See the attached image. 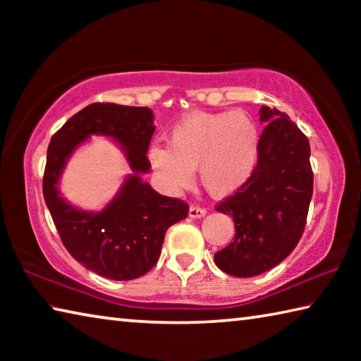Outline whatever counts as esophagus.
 Here are the masks:
<instances>
[{"label":"esophagus","instance_id":"1","mask_svg":"<svg viewBox=\"0 0 361 361\" xmlns=\"http://www.w3.org/2000/svg\"><path fill=\"white\" fill-rule=\"evenodd\" d=\"M207 213L205 209L200 205H191L189 207V218H202Z\"/></svg>","mask_w":361,"mask_h":361}]
</instances>
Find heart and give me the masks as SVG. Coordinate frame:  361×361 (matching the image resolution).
Returning <instances> with one entry per match:
<instances>
[{
	"mask_svg": "<svg viewBox=\"0 0 361 361\" xmlns=\"http://www.w3.org/2000/svg\"><path fill=\"white\" fill-rule=\"evenodd\" d=\"M259 149V132L243 111L194 113L176 124L169 148L151 146L148 161L157 180L169 191L191 186L192 170L212 195L237 191L253 173Z\"/></svg>",
	"mask_w": 361,
	"mask_h": 361,
	"instance_id": "b5f03b06",
	"label": "heart"
}]
</instances>
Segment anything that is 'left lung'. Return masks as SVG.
Segmentation results:
<instances>
[{
    "label": "left lung",
    "mask_w": 361,
    "mask_h": 361,
    "mask_svg": "<svg viewBox=\"0 0 361 361\" xmlns=\"http://www.w3.org/2000/svg\"><path fill=\"white\" fill-rule=\"evenodd\" d=\"M253 173L215 209L234 219L235 234L215 255L234 277H255L282 262L301 239L314 191L307 137L285 113L262 106Z\"/></svg>",
    "instance_id": "1"
}]
</instances>
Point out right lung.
Returning a JSON list of instances; mask_svg holds the SVG:
<instances>
[{
    "instance_id": "1",
    "label": "right lung",
    "mask_w": 361,
    "mask_h": 361,
    "mask_svg": "<svg viewBox=\"0 0 361 361\" xmlns=\"http://www.w3.org/2000/svg\"><path fill=\"white\" fill-rule=\"evenodd\" d=\"M146 106L92 103L65 122L49 143L42 194L65 248L102 277L133 280L149 272L161 256L170 226L188 216L181 199L156 192L140 173L151 169L149 142L156 127ZM90 135L118 140L134 175L99 214L78 211L58 192V178L71 152Z\"/></svg>"
}]
</instances>
